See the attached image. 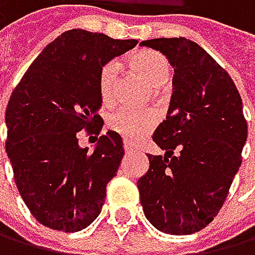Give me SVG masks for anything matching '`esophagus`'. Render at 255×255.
Instances as JSON below:
<instances>
[{
  "label": "esophagus",
  "instance_id": "34e87169",
  "mask_svg": "<svg viewBox=\"0 0 255 255\" xmlns=\"http://www.w3.org/2000/svg\"><path fill=\"white\" fill-rule=\"evenodd\" d=\"M124 150H125V153H131V152H133V149H131V147H130L128 144H127V142L124 144Z\"/></svg>",
  "mask_w": 255,
  "mask_h": 255
}]
</instances>
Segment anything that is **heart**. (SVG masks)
<instances>
[{"label":"heart","mask_w":255,"mask_h":255,"mask_svg":"<svg viewBox=\"0 0 255 255\" xmlns=\"http://www.w3.org/2000/svg\"><path fill=\"white\" fill-rule=\"evenodd\" d=\"M130 67L139 73L141 76L149 81L153 86H161L169 75V62L163 54L144 50L138 51L128 59ZM117 72H119V65L116 61L106 62L100 69L99 73V91L102 102L105 105L113 103L116 97V81H117ZM158 122V116L152 110H131V108H119L108 117V127L117 133L125 141L136 142L141 139L142 136L149 133Z\"/></svg>","instance_id":"b5f03b06"}]
</instances>
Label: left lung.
<instances>
[{"mask_svg":"<svg viewBox=\"0 0 255 255\" xmlns=\"http://www.w3.org/2000/svg\"><path fill=\"white\" fill-rule=\"evenodd\" d=\"M139 45L163 53L174 67L166 121L152 136L166 153L147 155L149 171L138 180L141 205L155 229L190 235L213 221L242 164L248 138L242 97L196 42L163 37Z\"/></svg>","mask_w":255,"mask_h":255,"instance_id":"obj_1","label":"left lung"}]
</instances>
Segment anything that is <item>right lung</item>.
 Here are the masks:
<instances>
[{
    "instance_id": "obj_1",
    "label": "right lung",
    "mask_w": 255,
    "mask_h": 255,
    "mask_svg": "<svg viewBox=\"0 0 255 255\" xmlns=\"http://www.w3.org/2000/svg\"><path fill=\"white\" fill-rule=\"evenodd\" d=\"M138 40L70 29L42 50L10 95L7 142L15 183L40 224L78 232L100 215L106 185L119 169L124 145L114 131L89 152L78 131L99 134V73Z\"/></svg>"
}]
</instances>
